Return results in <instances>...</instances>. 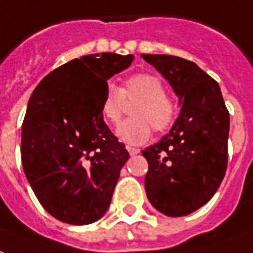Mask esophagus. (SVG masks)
Instances as JSON below:
<instances>
[{"instance_id":"1","label":"esophagus","mask_w":253,"mask_h":253,"mask_svg":"<svg viewBox=\"0 0 253 253\" xmlns=\"http://www.w3.org/2000/svg\"><path fill=\"white\" fill-rule=\"evenodd\" d=\"M126 150L128 151V154L130 155H136L138 153H139V150H138V149H135V147H131V146H126Z\"/></svg>"}]
</instances>
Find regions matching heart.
<instances>
[{"instance_id": "obj_1", "label": "heart", "mask_w": 253, "mask_h": 253, "mask_svg": "<svg viewBox=\"0 0 253 253\" xmlns=\"http://www.w3.org/2000/svg\"><path fill=\"white\" fill-rule=\"evenodd\" d=\"M164 82L150 74H138L125 82L123 88L114 83L106 84L100 102L103 118L110 123L121 121L127 102L138 103L132 108V119L117 127V135L128 145H142L149 141L153 132L165 131L175 121L177 108L168 96Z\"/></svg>"}]
</instances>
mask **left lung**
Here are the masks:
<instances>
[{"label":"left lung","instance_id":"1","mask_svg":"<svg viewBox=\"0 0 253 253\" xmlns=\"http://www.w3.org/2000/svg\"><path fill=\"white\" fill-rule=\"evenodd\" d=\"M178 96V118L142 155L149 162L145 189L165 216L181 217L213 197L228 164L229 112L216 80L196 63L170 55H142Z\"/></svg>","mask_w":253,"mask_h":253}]
</instances>
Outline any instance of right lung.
Returning a JSON list of instances; mask_svg holds the SVG:
<instances>
[{"instance_id":"1","label":"right lung","mask_w":253,"mask_h":253,"mask_svg":"<svg viewBox=\"0 0 253 253\" xmlns=\"http://www.w3.org/2000/svg\"><path fill=\"white\" fill-rule=\"evenodd\" d=\"M132 60L111 52L71 60L29 98L22 168L42 208L60 221L87 225L110 207L128 153L103 121L100 102L107 80Z\"/></svg>"}]
</instances>
